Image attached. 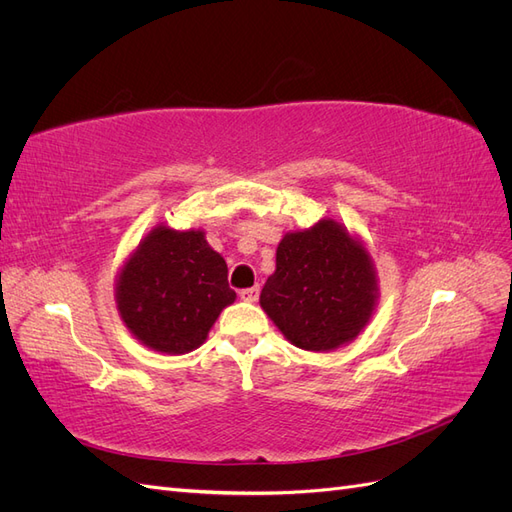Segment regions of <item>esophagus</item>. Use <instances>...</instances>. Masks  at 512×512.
<instances>
[{
    "mask_svg": "<svg viewBox=\"0 0 512 512\" xmlns=\"http://www.w3.org/2000/svg\"><path fill=\"white\" fill-rule=\"evenodd\" d=\"M258 294H260V288H258V286H252V288H243V290L239 292V297H241L243 301H247V303H254V301H258Z\"/></svg>",
    "mask_w": 512,
    "mask_h": 512,
    "instance_id": "34e87169",
    "label": "esophagus"
}]
</instances>
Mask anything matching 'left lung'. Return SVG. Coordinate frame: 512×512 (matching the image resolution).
I'll list each match as a JSON object with an SVG mask.
<instances>
[{"label":"left lung","instance_id":"1","mask_svg":"<svg viewBox=\"0 0 512 512\" xmlns=\"http://www.w3.org/2000/svg\"><path fill=\"white\" fill-rule=\"evenodd\" d=\"M378 301L376 267L365 245L335 220L286 232L260 307L303 350L329 352L359 335Z\"/></svg>","mask_w":512,"mask_h":512}]
</instances>
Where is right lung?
<instances>
[{"label": "right lung", "mask_w": 512, "mask_h": 512, "mask_svg": "<svg viewBox=\"0 0 512 512\" xmlns=\"http://www.w3.org/2000/svg\"><path fill=\"white\" fill-rule=\"evenodd\" d=\"M226 260L203 230L156 226L121 267L119 316L147 348L185 354L205 342L220 312L235 303Z\"/></svg>", "instance_id": "right-lung-1"}]
</instances>
